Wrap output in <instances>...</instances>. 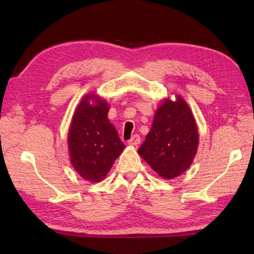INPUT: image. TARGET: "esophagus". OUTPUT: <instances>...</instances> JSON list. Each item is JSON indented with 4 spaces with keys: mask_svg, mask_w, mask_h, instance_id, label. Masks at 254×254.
<instances>
[{
    "mask_svg": "<svg viewBox=\"0 0 254 254\" xmlns=\"http://www.w3.org/2000/svg\"><path fill=\"white\" fill-rule=\"evenodd\" d=\"M141 143V136L138 134H134V135L128 139V145H132V146H137V145Z\"/></svg>",
    "mask_w": 254,
    "mask_h": 254,
    "instance_id": "esophagus-1",
    "label": "esophagus"
}]
</instances>
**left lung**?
<instances>
[{
    "mask_svg": "<svg viewBox=\"0 0 254 254\" xmlns=\"http://www.w3.org/2000/svg\"><path fill=\"white\" fill-rule=\"evenodd\" d=\"M198 144L197 127L181 97L167 99L155 113L153 126L138 154L165 179H174L191 166Z\"/></svg>",
    "mask_w": 254,
    "mask_h": 254,
    "instance_id": "8db88e82",
    "label": "left lung"
}]
</instances>
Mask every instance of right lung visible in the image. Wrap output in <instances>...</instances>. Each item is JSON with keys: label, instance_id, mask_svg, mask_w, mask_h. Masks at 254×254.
<instances>
[{"label": "right lung", "instance_id": "right-lung-1", "mask_svg": "<svg viewBox=\"0 0 254 254\" xmlns=\"http://www.w3.org/2000/svg\"><path fill=\"white\" fill-rule=\"evenodd\" d=\"M87 95L75 111L68 131L71 163L78 175L90 182H98L109 172L115 160L126 147L116 127L108 120L109 106L96 98L91 105Z\"/></svg>", "mask_w": 254, "mask_h": 254}]
</instances>
